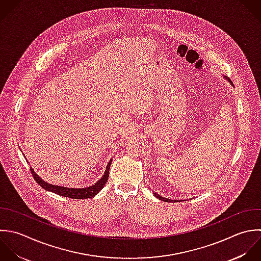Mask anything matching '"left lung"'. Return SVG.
<instances>
[{
	"label": "left lung",
	"mask_w": 261,
	"mask_h": 261,
	"mask_svg": "<svg viewBox=\"0 0 261 261\" xmlns=\"http://www.w3.org/2000/svg\"><path fill=\"white\" fill-rule=\"evenodd\" d=\"M225 77H226V79H227V80H228V81H230V82H231V83H232V81H231V80H230V78H229V77H227V76H225ZM232 84H233V83H232ZM153 194H154V196H155V197H156V198H159V199H160V200H163V201H166V202H173V201H177V202H178V201H180V200H171V199H168V198H165V197H163V196H160V195H159V194H158V193H155V192H154V193H153Z\"/></svg>",
	"instance_id": "obj_1"
}]
</instances>
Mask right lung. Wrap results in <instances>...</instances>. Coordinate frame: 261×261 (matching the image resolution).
<instances>
[{
  "mask_svg": "<svg viewBox=\"0 0 261 261\" xmlns=\"http://www.w3.org/2000/svg\"><path fill=\"white\" fill-rule=\"evenodd\" d=\"M112 164V160L109 162L107 169L105 171L103 176L93 185L86 187V188H68V187H63V186H57V185H51L49 183H46L45 181H43L42 179H40L37 174H35V172L32 170V168H30V171L32 173V176L34 178V180L38 183V185H40L44 190L50 191L55 194L64 196V197H69L72 199H86V198H90L95 196L106 185L108 178H109V171H110V167Z\"/></svg>",
  "mask_w": 261,
  "mask_h": 261,
  "instance_id": "obj_1",
  "label": "right lung"
}]
</instances>
